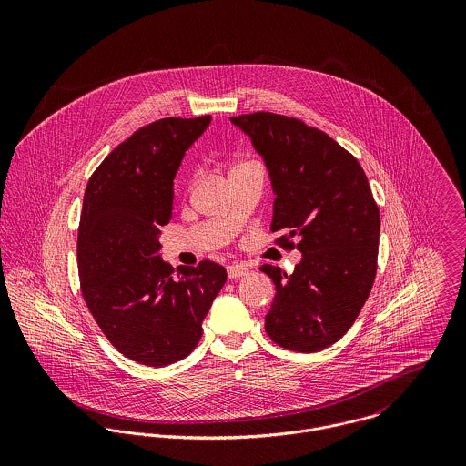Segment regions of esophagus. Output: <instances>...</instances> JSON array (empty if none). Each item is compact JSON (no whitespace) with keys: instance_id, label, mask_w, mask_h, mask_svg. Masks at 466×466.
<instances>
[{"instance_id":"obj_1","label":"esophagus","mask_w":466,"mask_h":466,"mask_svg":"<svg viewBox=\"0 0 466 466\" xmlns=\"http://www.w3.org/2000/svg\"><path fill=\"white\" fill-rule=\"evenodd\" d=\"M248 274H249V268H248V266H244V264H231V266H228V276H229L231 279L244 278V276H248Z\"/></svg>"}]
</instances>
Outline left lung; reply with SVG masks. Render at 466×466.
<instances>
[{"label": "left lung", "mask_w": 466, "mask_h": 466, "mask_svg": "<svg viewBox=\"0 0 466 466\" xmlns=\"http://www.w3.org/2000/svg\"><path fill=\"white\" fill-rule=\"evenodd\" d=\"M270 177V231L301 251L292 274L260 267L276 285L266 332L278 346L314 353L355 323L377 274L380 213L359 161L329 134L274 113L231 116ZM292 246V242L289 244Z\"/></svg>", "instance_id": "8db88e82"}]
</instances>
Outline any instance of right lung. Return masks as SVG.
<instances>
[{"mask_svg":"<svg viewBox=\"0 0 466 466\" xmlns=\"http://www.w3.org/2000/svg\"><path fill=\"white\" fill-rule=\"evenodd\" d=\"M209 122L163 118L137 129L100 163L84 194L76 240L82 296L107 340L152 368L194 351L228 278L209 260L174 272L159 255L174 177Z\"/></svg>","mask_w":466,"mask_h":466,"instance_id":"add662e5","label":"right lung"}]
</instances>
